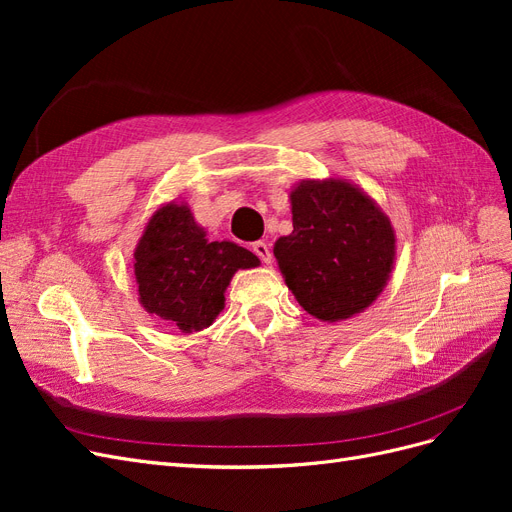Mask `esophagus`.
<instances>
[{
  "label": "esophagus",
  "mask_w": 512,
  "mask_h": 512,
  "mask_svg": "<svg viewBox=\"0 0 512 512\" xmlns=\"http://www.w3.org/2000/svg\"><path fill=\"white\" fill-rule=\"evenodd\" d=\"M252 250H254V254L262 260V262H265V265H269V262H271V250H269V245L265 243V241H256L254 245H252Z\"/></svg>",
  "instance_id": "esophagus-1"
}]
</instances>
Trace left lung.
I'll list each match as a JSON object with an SVG mask.
<instances>
[{
  "label": "left lung",
  "instance_id": "1",
  "mask_svg": "<svg viewBox=\"0 0 512 512\" xmlns=\"http://www.w3.org/2000/svg\"><path fill=\"white\" fill-rule=\"evenodd\" d=\"M292 232L273 245L288 290L322 322L348 320L389 282L397 237L380 205L342 177L303 179L290 190Z\"/></svg>",
  "mask_w": 512,
  "mask_h": 512
}]
</instances>
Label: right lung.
Segmentation results:
<instances>
[{
	"instance_id": "1",
	"label": "right lung",
	"mask_w": 512,
	"mask_h": 512,
	"mask_svg": "<svg viewBox=\"0 0 512 512\" xmlns=\"http://www.w3.org/2000/svg\"><path fill=\"white\" fill-rule=\"evenodd\" d=\"M260 265L232 241H209L185 203L170 200L151 213L134 250L138 303L181 333L203 331L224 309V292L239 269Z\"/></svg>"
}]
</instances>
